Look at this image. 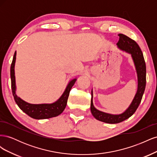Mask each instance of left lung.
I'll return each instance as SVG.
<instances>
[{
	"instance_id": "1",
	"label": "left lung",
	"mask_w": 157,
	"mask_h": 157,
	"mask_svg": "<svg viewBox=\"0 0 157 157\" xmlns=\"http://www.w3.org/2000/svg\"><path fill=\"white\" fill-rule=\"evenodd\" d=\"M119 40L117 43L118 48L131 54L136 67L137 75V90L130 106L126 110L119 115H112L98 110L93 104V92L92 90V99L90 110L96 119L109 124H117L130 118L134 114L141 103L146 85V65L143 53L136 42L128 36L118 34Z\"/></svg>"
}]
</instances>
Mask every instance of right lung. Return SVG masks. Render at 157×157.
Returning a JSON list of instances; mask_svg holds the SVG:
<instances>
[{
    "mask_svg": "<svg viewBox=\"0 0 157 157\" xmlns=\"http://www.w3.org/2000/svg\"><path fill=\"white\" fill-rule=\"evenodd\" d=\"M16 59V52L13 55V58L10 67V77L12 94L16 103L21 110L30 117L35 119H46L52 117L59 115L62 113L67 105V102L69 95V92L75 84L77 78L71 80L67 84L64 92L61 96L56 101L52 103H42V104H31L23 101L16 94V78H15V63Z\"/></svg>",
    "mask_w": 157,
    "mask_h": 157,
    "instance_id": "right-lung-1",
    "label": "right lung"
}]
</instances>
